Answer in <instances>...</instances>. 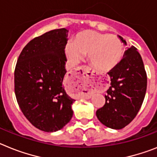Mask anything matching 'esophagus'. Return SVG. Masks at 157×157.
I'll return each mask as SVG.
<instances>
[{
  "instance_id": "obj_1",
  "label": "esophagus",
  "mask_w": 157,
  "mask_h": 157,
  "mask_svg": "<svg viewBox=\"0 0 157 157\" xmlns=\"http://www.w3.org/2000/svg\"><path fill=\"white\" fill-rule=\"evenodd\" d=\"M79 70H80V75L77 77V81H79V83H81V84H84V83L87 81V77H86V73L88 72V67H81L79 68ZM82 73H80V72Z\"/></svg>"
}]
</instances>
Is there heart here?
<instances>
[{"mask_svg":"<svg viewBox=\"0 0 157 157\" xmlns=\"http://www.w3.org/2000/svg\"><path fill=\"white\" fill-rule=\"evenodd\" d=\"M65 55L72 63H78L87 54L93 66L109 71L120 62L123 56V44L115 35L95 31H84L65 46Z\"/></svg>","mask_w":157,"mask_h":157,"instance_id":"heart-1","label":"heart"}]
</instances>
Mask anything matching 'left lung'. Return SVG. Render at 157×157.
<instances>
[{
  "label": "left lung",
  "mask_w": 157,
  "mask_h": 157,
  "mask_svg": "<svg viewBox=\"0 0 157 157\" xmlns=\"http://www.w3.org/2000/svg\"><path fill=\"white\" fill-rule=\"evenodd\" d=\"M118 37L126 46V40ZM107 74L111 86L105 95L106 103L98 109L96 116L107 127L122 129L136 117L146 92V72L137 49L133 46L128 48L119 63Z\"/></svg>",
  "instance_id": "8db88e82"
}]
</instances>
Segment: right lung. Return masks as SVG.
Instances as JSON below:
<instances>
[{"mask_svg":"<svg viewBox=\"0 0 157 157\" xmlns=\"http://www.w3.org/2000/svg\"><path fill=\"white\" fill-rule=\"evenodd\" d=\"M68 32L53 30L30 41L15 69V94L22 112L35 127L48 133L62 129L73 114L75 99L62 85Z\"/></svg>","mask_w":157,"mask_h":157,"instance_id":"add662e5","label":"right lung"}]
</instances>
